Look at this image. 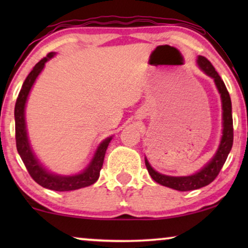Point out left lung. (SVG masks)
<instances>
[{
  "mask_svg": "<svg viewBox=\"0 0 248 248\" xmlns=\"http://www.w3.org/2000/svg\"><path fill=\"white\" fill-rule=\"evenodd\" d=\"M198 66L204 72L206 76L212 78L215 84L218 89V93L221 98V108H222V135L220 139L218 149L213 157L203 166V167L194 174L188 176H168L164 175L155 170L149 164L148 159L144 158L145 166L150 174L151 178L158 184L166 187L176 189V191L186 192L193 191V189L201 188L203 186L209 185L210 183L215 181V178L221 170L223 164L227 160L230 150L232 147L233 141V128H232V100L228 90L221 80V78L217 72L215 67L209 62L205 57L198 56L196 60Z\"/></svg>",
  "mask_w": 248,
  "mask_h": 248,
  "instance_id": "obj_1",
  "label": "left lung"
}]
</instances>
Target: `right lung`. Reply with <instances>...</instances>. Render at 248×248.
Listing matches in <instances>:
<instances>
[{
  "label": "right lung",
  "instance_id": "obj_1",
  "mask_svg": "<svg viewBox=\"0 0 248 248\" xmlns=\"http://www.w3.org/2000/svg\"><path fill=\"white\" fill-rule=\"evenodd\" d=\"M56 53H49L46 57L33 66L31 72L26 78L25 82L22 84L21 90H20L19 96L16 98V103L15 107V120H16V150L21 157L23 164H25L27 170L33 181L38 183L43 187L52 189L57 192H67L79 189L87 186L93 185L99 178L100 169L103 167L104 158L106 150L109 145L113 137H108L103 140L98 145L96 151L91 158L87 167L78 174L73 175H60L54 174L49 171L45 166H44L35 152H33L31 144H30L28 138V131H27L26 123V104L28 100V96L32 89L33 83L36 79L42 73L45 67L46 62L55 56Z\"/></svg>",
  "mask_w": 248,
  "mask_h": 248
}]
</instances>
